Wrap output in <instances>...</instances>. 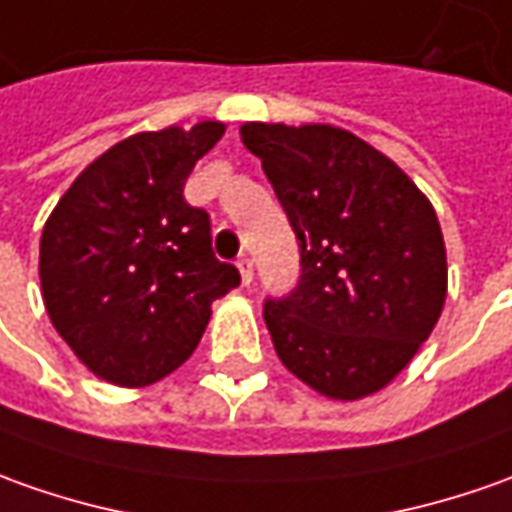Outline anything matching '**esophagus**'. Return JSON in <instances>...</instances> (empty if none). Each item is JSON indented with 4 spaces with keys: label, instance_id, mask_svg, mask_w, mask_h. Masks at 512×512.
Returning <instances> with one entry per match:
<instances>
[{
    "label": "esophagus",
    "instance_id": "obj_1",
    "mask_svg": "<svg viewBox=\"0 0 512 512\" xmlns=\"http://www.w3.org/2000/svg\"><path fill=\"white\" fill-rule=\"evenodd\" d=\"M238 271H241L243 285L252 283V274H255V263H252V257H249V255L238 257Z\"/></svg>",
    "mask_w": 512,
    "mask_h": 512
}]
</instances>
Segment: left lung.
<instances>
[{
    "label": "left lung",
    "mask_w": 512,
    "mask_h": 512,
    "mask_svg": "<svg viewBox=\"0 0 512 512\" xmlns=\"http://www.w3.org/2000/svg\"><path fill=\"white\" fill-rule=\"evenodd\" d=\"M241 139L300 241L294 291L263 302L277 356L328 398L373 395L412 361L446 302L434 207L342 128L246 123Z\"/></svg>",
    "instance_id": "left-lung-1"
}]
</instances>
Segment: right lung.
I'll list each match as a JSON object with an SVG mask.
<instances>
[{"label":"right lung","mask_w":512,"mask_h":512,"mask_svg":"<svg viewBox=\"0 0 512 512\" xmlns=\"http://www.w3.org/2000/svg\"><path fill=\"white\" fill-rule=\"evenodd\" d=\"M224 125L165 128L117 142L72 182L41 235V291L55 330L117 387L182 367L212 300L241 283L212 252L210 215L184 182Z\"/></svg>","instance_id":"right-lung-1"}]
</instances>
